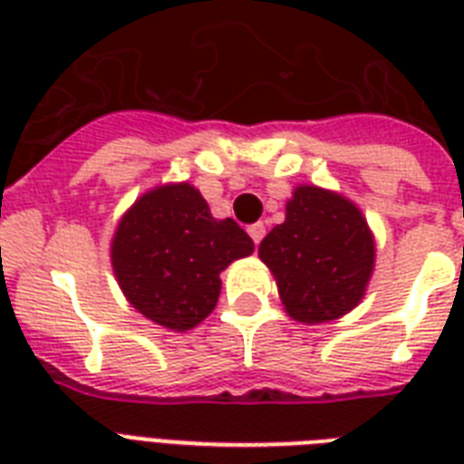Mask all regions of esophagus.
Wrapping results in <instances>:
<instances>
[{"mask_svg": "<svg viewBox=\"0 0 464 464\" xmlns=\"http://www.w3.org/2000/svg\"><path fill=\"white\" fill-rule=\"evenodd\" d=\"M247 233H250V238L255 240V246H260V240L265 238V226L253 224L250 228H247Z\"/></svg>", "mask_w": 464, "mask_h": 464, "instance_id": "esophagus-1", "label": "esophagus"}]
</instances>
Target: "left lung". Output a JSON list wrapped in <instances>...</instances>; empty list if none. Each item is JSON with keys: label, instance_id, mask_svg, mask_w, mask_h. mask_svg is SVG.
I'll use <instances>...</instances> for the list:
<instances>
[{"label": "left lung", "instance_id": "1", "mask_svg": "<svg viewBox=\"0 0 464 464\" xmlns=\"http://www.w3.org/2000/svg\"><path fill=\"white\" fill-rule=\"evenodd\" d=\"M373 236L349 199L304 185L286 204V221L260 243L286 313L327 323L359 304L373 272Z\"/></svg>", "mask_w": 464, "mask_h": 464}]
</instances>
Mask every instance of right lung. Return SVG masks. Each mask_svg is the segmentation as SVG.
<instances>
[{
    "mask_svg": "<svg viewBox=\"0 0 464 464\" xmlns=\"http://www.w3.org/2000/svg\"><path fill=\"white\" fill-rule=\"evenodd\" d=\"M253 250V238L233 218L217 221L204 197L182 182L134 202L112 240V267L141 315L182 332L214 310L218 275Z\"/></svg>",
    "mask_w": 464,
    "mask_h": 464,
    "instance_id": "add662e5",
    "label": "right lung"
}]
</instances>
